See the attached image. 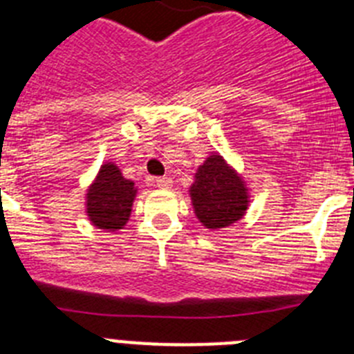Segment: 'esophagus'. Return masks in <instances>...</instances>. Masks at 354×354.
Segmentation results:
<instances>
[{
    "mask_svg": "<svg viewBox=\"0 0 354 354\" xmlns=\"http://www.w3.org/2000/svg\"><path fill=\"white\" fill-rule=\"evenodd\" d=\"M154 184L158 187H170L171 186V179H170V177H167V175H165V177H156Z\"/></svg>",
    "mask_w": 354,
    "mask_h": 354,
    "instance_id": "1",
    "label": "esophagus"
}]
</instances>
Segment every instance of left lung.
Instances as JSON below:
<instances>
[{
	"instance_id": "obj_1",
	"label": "left lung",
	"mask_w": 354,
	"mask_h": 354,
	"mask_svg": "<svg viewBox=\"0 0 354 354\" xmlns=\"http://www.w3.org/2000/svg\"><path fill=\"white\" fill-rule=\"evenodd\" d=\"M192 200L196 218L207 228H223L245 214L248 195L243 180L221 156H211L196 171Z\"/></svg>"
}]
</instances>
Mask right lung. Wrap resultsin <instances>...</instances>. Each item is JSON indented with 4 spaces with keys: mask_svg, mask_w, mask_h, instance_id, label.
I'll list each match as a JSON object with an SVG mask.
<instances>
[{
    "mask_svg": "<svg viewBox=\"0 0 354 354\" xmlns=\"http://www.w3.org/2000/svg\"><path fill=\"white\" fill-rule=\"evenodd\" d=\"M134 195V183L124 179L115 165H104L93 186L88 189L86 212L90 220L99 228H122L129 220Z\"/></svg>",
    "mask_w": 354,
    "mask_h": 354,
    "instance_id": "right-lung-1",
    "label": "right lung"
}]
</instances>
